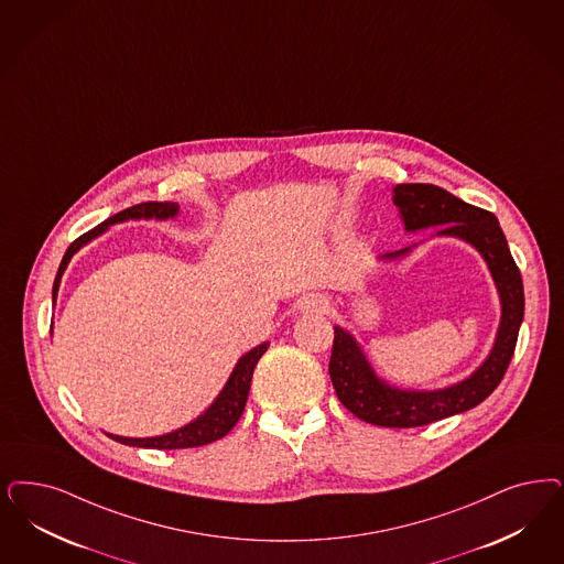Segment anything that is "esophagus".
<instances>
[{"mask_svg":"<svg viewBox=\"0 0 564 564\" xmlns=\"http://www.w3.org/2000/svg\"><path fill=\"white\" fill-rule=\"evenodd\" d=\"M330 300L325 293H312L302 300L300 311L302 312H329Z\"/></svg>","mask_w":564,"mask_h":564,"instance_id":"esophagus-1","label":"esophagus"}]
</instances>
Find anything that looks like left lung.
<instances>
[{
	"label": "left lung",
	"mask_w": 564,
	"mask_h": 564,
	"mask_svg": "<svg viewBox=\"0 0 564 564\" xmlns=\"http://www.w3.org/2000/svg\"><path fill=\"white\" fill-rule=\"evenodd\" d=\"M393 202L400 208L406 231L442 225L437 234L454 235L473 243L484 253L502 300V321L489 358L463 383L440 391L389 388L388 383L377 379L350 333L341 327H333L335 337L329 375L339 402L370 425L423 427L452 414L475 409L500 386L512 360L523 323V279L494 214L470 206L460 197L429 183L395 185ZM404 252H409V248L386 253L383 258H398Z\"/></svg>",
	"instance_id": "left-lung-1"
}]
</instances>
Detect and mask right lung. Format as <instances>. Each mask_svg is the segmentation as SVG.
Wrapping results in <instances>:
<instances>
[{
  "label": "right lung",
  "instance_id": "right-lung-1",
  "mask_svg": "<svg viewBox=\"0 0 564 564\" xmlns=\"http://www.w3.org/2000/svg\"><path fill=\"white\" fill-rule=\"evenodd\" d=\"M176 210H178V206L175 202H143V204H137V206H131L127 210H120L115 216H110L108 220L99 223L96 229L77 237L68 246V250L59 262L58 274H56V281H54V292H52L54 293V300H56L59 279H62V272L66 269V264L70 262L73 253L77 252L80 246H85L89 239L98 237L101 231H106L110 225L120 223V220H129V218H171V216H175ZM267 350H269V344H262V346L248 351L243 358H239L237 367L231 372L225 389L220 391V395L216 398V402L194 423H189L183 429H176L173 433L160 435V437L135 440V437H120V435H112V433H108V437H112L115 442H120L124 446L152 447V449H183V447L206 446V444H213L216 440L225 437L237 425L239 416L243 414L250 386H252L253 369H256L260 356Z\"/></svg>",
  "mask_w": 564,
  "mask_h": 564
}]
</instances>
